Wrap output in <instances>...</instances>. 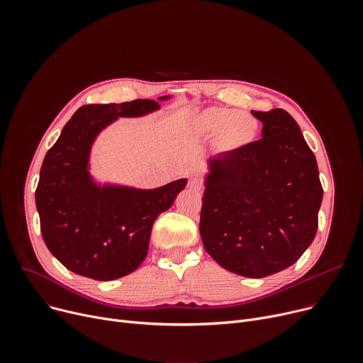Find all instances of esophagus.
<instances>
[{"instance_id":"obj_1","label":"esophagus","mask_w":363,"mask_h":363,"mask_svg":"<svg viewBox=\"0 0 363 363\" xmlns=\"http://www.w3.org/2000/svg\"><path fill=\"white\" fill-rule=\"evenodd\" d=\"M188 186L191 188V189H196V191H200L201 186H203L201 179H200V178H197V177H191V178L188 179Z\"/></svg>"}]
</instances>
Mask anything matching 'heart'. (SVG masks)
<instances>
[{
	"mask_svg": "<svg viewBox=\"0 0 363 363\" xmlns=\"http://www.w3.org/2000/svg\"><path fill=\"white\" fill-rule=\"evenodd\" d=\"M199 129L204 135H216L215 148L233 155L249 147L257 138L259 122L249 113L228 107H208L199 114Z\"/></svg>",
	"mask_w": 363,
	"mask_h": 363,
	"instance_id": "obj_1",
	"label": "heart"
}]
</instances>
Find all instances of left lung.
<instances>
[{"instance_id": "8db88e82", "label": "left lung", "mask_w": 363, "mask_h": 363, "mask_svg": "<svg viewBox=\"0 0 363 363\" xmlns=\"http://www.w3.org/2000/svg\"><path fill=\"white\" fill-rule=\"evenodd\" d=\"M262 138L207 159L200 235L223 269L263 278L312 244L323 189L315 155L282 108L255 111Z\"/></svg>"}]
</instances>
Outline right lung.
<instances>
[{"mask_svg":"<svg viewBox=\"0 0 363 363\" xmlns=\"http://www.w3.org/2000/svg\"><path fill=\"white\" fill-rule=\"evenodd\" d=\"M157 110L152 100L82 106L48 150L35 203L48 250L69 271L97 281L135 271L147 256L152 223L185 188L186 178L144 189L91 174L92 147L106 128Z\"/></svg>","mask_w":363,"mask_h":363,"instance_id":"right-lung-1","label":"right lung"}]
</instances>
